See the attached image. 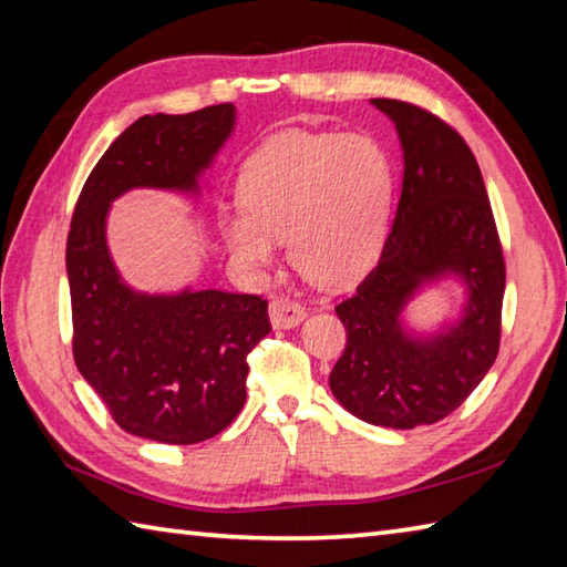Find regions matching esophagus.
<instances>
[{
	"mask_svg": "<svg viewBox=\"0 0 567 567\" xmlns=\"http://www.w3.org/2000/svg\"><path fill=\"white\" fill-rule=\"evenodd\" d=\"M305 321V309L295 305L292 299H272L270 302V323L272 329H295Z\"/></svg>",
	"mask_w": 567,
	"mask_h": 567,
	"instance_id": "esophagus-1",
	"label": "esophagus"
}]
</instances>
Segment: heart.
Returning a JSON list of instances; mask_svg holds the SVG:
<instances>
[{
	"mask_svg": "<svg viewBox=\"0 0 567 567\" xmlns=\"http://www.w3.org/2000/svg\"><path fill=\"white\" fill-rule=\"evenodd\" d=\"M238 189L240 204L221 212L219 226L240 268H272L290 238L297 270L336 290L378 260L394 173L370 136L285 131L246 161Z\"/></svg>",
	"mask_w": 567,
	"mask_h": 567,
	"instance_id": "heart-1",
	"label": "heart"
}]
</instances>
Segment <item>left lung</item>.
I'll return each mask as SVG.
<instances>
[{"label":"left lung","instance_id":"1","mask_svg":"<svg viewBox=\"0 0 567 567\" xmlns=\"http://www.w3.org/2000/svg\"><path fill=\"white\" fill-rule=\"evenodd\" d=\"M370 104L400 138L402 195L378 265L336 307L348 343L329 388L360 421L414 429L449 416L495 363L504 260L467 143L414 104ZM441 284L458 290L454 315L419 328L408 309Z\"/></svg>","mask_w":567,"mask_h":567}]
</instances>
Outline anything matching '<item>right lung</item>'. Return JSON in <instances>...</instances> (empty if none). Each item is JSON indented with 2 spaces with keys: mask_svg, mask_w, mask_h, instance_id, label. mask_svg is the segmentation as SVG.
<instances>
[{
  "mask_svg": "<svg viewBox=\"0 0 567 567\" xmlns=\"http://www.w3.org/2000/svg\"><path fill=\"white\" fill-rule=\"evenodd\" d=\"M236 128V106L141 116L94 165L72 214L65 268L80 375L134 436L189 445L224 431L246 402V355L270 333L256 295L143 292L112 258L106 221L131 189L202 197Z\"/></svg>",
  "mask_w": 567,
  "mask_h": 567,
  "instance_id": "add662e5",
  "label": "right lung"
}]
</instances>
